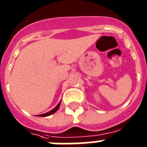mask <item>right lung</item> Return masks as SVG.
<instances>
[{"instance_id": "add662e5", "label": "right lung", "mask_w": 147, "mask_h": 147, "mask_svg": "<svg viewBox=\"0 0 147 147\" xmlns=\"http://www.w3.org/2000/svg\"><path fill=\"white\" fill-rule=\"evenodd\" d=\"M60 105H61V101H60V102L59 103V104H58V105H57V106H56V107H55V108H53V109L52 110V111H49V112H47V113H46V114H40V115H39V117H47V116H49V115H51V114H54V113H55V111H57L58 109L59 108Z\"/></svg>"}]
</instances>
